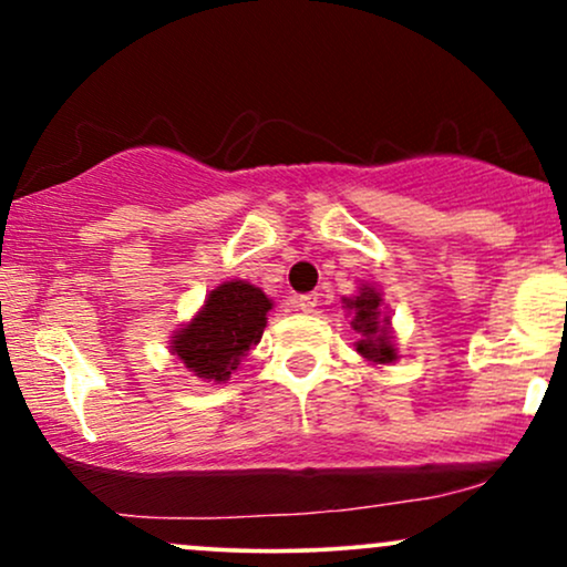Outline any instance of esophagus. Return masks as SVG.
Here are the masks:
<instances>
[{"label":"esophagus","instance_id":"34e87169","mask_svg":"<svg viewBox=\"0 0 567 567\" xmlns=\"http://www.w3.org/2000/svg\"><path fill=\"white\" fill-rule=\"evenodd\" d=\"M292 303H296L298 311H306V315H309V311H315V306H317V292H306V296H296V298H292Z\"/></svg>","mask_w":567,"mask_h":567}]
</instances>
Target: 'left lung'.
<instances>
[{
  "instance_id": "left-lung-1",
  "label": "left lung",
  "mask_w": 567,
  "mask_h": 567,
  "mask_svg": "<svg viewBox=\"0 0 567 567\" xmlns=\"http://www.w3.org/2000/svg\"><path fill=\"white\" fill-rule=\"evenodd\" d=\"M343 309L351 317V328L357 338V354L370 365H392L400 357L394 343L392 315L383 306V296L375 285L362 282L357 296L343 298Z\"/></svg>"
}]
</instances>
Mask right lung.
Segmentation results:
<instances>
[{"mask_svg": "<svg viewBox=\"0 0 567 567\" xmlns=\"http://www.w3.org/2000/svg\"><path fill=\"white\" fill-rule=\"evenodd\" d=\"M275 301L261 288L229 279L207 292L197 315L171 336V354L207 383H226L261 341Z\"/></svg>", "mask_w": 567, "mask_h": 567, "instance_id": "1", "label": "right lung"}]
</instances>
